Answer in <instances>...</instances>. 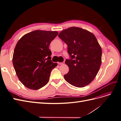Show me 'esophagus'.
<instances>
[{
	"label": "esophagus",
	"mask_w": 121,
	"mask_h": 121,
	"mask_svg": "<svg viewBox=\"0 0 121 121\" xmlns=\"http://www.w3.org/2000/svg\"><path fill=\"white\" fill-rule=\"evenodd\" d=\"M58 65H63L65 64L64 62H61V63H60V62H58L57 63Z\"/></svg>",
	"instance_id": "esophagus-1"
}]
</instances>
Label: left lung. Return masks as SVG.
Here are the masks:
<instances>
[{
  "label": "left lung",
  "mask_w": 121,
  "mask_h": 121,
  "mask_svg": "<svg viewBox=\"0 0 121 121\" xmlns=\"http://www.w3.org/2000/svg\"><path fill=\"white\" fill-rule=\"evenodd\" d=\"M58 37L67 44L70 57L65 61L69 68L64 75L65 81L77 87L88 85L101 64L102 50L96 37L89 31L74 27L62 31Z\"/></svg>",
  "instance_id": "1"
}]
</instances>
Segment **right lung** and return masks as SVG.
Instances as JSON below:
<instances>
[{
  "instance_id": "right-lung-1",
  "label": "right lung",
  "mask_w": 121,
  "mask_h": 121,
  "mask_svg": "<svg viewBox=\"0 0 121 121\" xmlns=\"http://www.w3.org/2000/svg\"><path fill=\"white\" fill-rule=\"evenodd\" d=\"M56 31L36 30L24 35L14 50L13 63L20 81L28 88L37 90L48 82L57 64L51 60L50 43Z\"/></svg>"
}]
</instances>
